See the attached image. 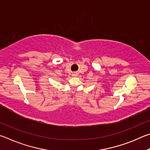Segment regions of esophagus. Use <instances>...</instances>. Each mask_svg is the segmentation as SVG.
Instances as JSON below:
<instances>
[{
	"mask_svg": "<svg viewBox=\"0 0 150 150\" xmlns=\"http://www.w3.org/2000/svg\"><path fill=\"white\" fill-rule=\"evenodd\" d=\"M77 76H78V74H76V73H74L72 74V76H74V77H76Z\"/></svg>",
	"mask_w": 150,
	"mask_h": 150,
	"instance_id": "esophagus-1",
	"label": "esophagus"
}]
</instances>
